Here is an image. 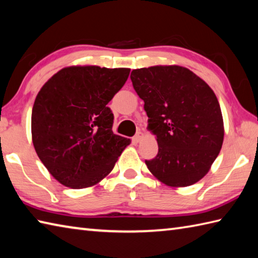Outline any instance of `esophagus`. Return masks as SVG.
<instances>
[{"label": "esophagus", "mask_w": 258, "mask_h": 258, "mask_svg": "<svg viewBox=\"0 0 258 258\" xmlns=\"http://www.w3.org/2000/svg\"><path fill=\"white\" fill-rule=\"evenodd\" d=\"M142 138H143V134L141 133V132H138V133L135 134V136H133V139H132V140H133V142H134V143H139L140 141L142 140Z\"/></svg>", "instance_id": "esophagus-1"}]
</instances>
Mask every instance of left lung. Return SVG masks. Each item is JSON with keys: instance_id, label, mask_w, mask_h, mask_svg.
<instances>
[{"instance_id": "1", "label": "left lung", "mask_w": 258, "mask_h": 258, "mask_svg": "<svg viewBox=\"0 0 258 258\" xmlns=\"http://www.w3.org/2000/svg\"><path fill=\"white\" fill-rule=\"evenodd\" d=\"M133 87L156 135L158 155L148 169L170 186H188L208 172L224 141V122L215 93L180 66H154L131 74Z\"/></svg>"}]
</instances>
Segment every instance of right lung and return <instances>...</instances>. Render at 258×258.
I'll list each match as a JSON object with an SVG mask.
<instances>
[{
	"instance_id": "add662e5",
	"label": "right lung",
	"mask_w": 258,
	"mask_h": 258,
	"mask_svg": "<svg viewBox=\"0 0 258 258\" xmlns=\"http://www.w3.org/2000/svg\"><path fill=\"white\" fill-rule=\"evenodd\" d=\"M128 68H63L37 95L31 116L39 159L54 179L73 189L104 179L130 140L113 133L107 106L128 78Z\"/></svg>"
}]
</instances>
